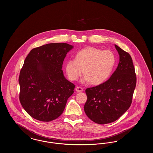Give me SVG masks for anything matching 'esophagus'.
Masks as SVG:
<instances>
[{"instance_id": "34e87169", "label": "esophagus", "mask_w": 153, "mask_h": 153, "mask_svg": "<svg viewBox=\"0 0 153 153\" xmlns=\"http://www.w3.org/2000/svg\"><path fill=\"white\" fill-rule=\"evenodd\" d=\"M76 89V91L79 92L83 91V89H82V88L80 87H77L76 88V89Z\"/></svg>"}]
</instances>
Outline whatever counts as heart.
<instances>
[{"label":"heart","mask_w":153,"mask_h":153,"mask_svg":"<svg viewBox=\"0 0 153 153\" xmlns=\"http://www.w3.org/2000/svg\"><path fill=\"white\" fill-rule=\"evenodd\" d=\"M115 62V56L112 51L88 47L77 52L75 59L67 61L66 72L70 80L74 81L84 72L82 82L91 81V84L97 85L109 77Z\"/></svg>","instance_id":"b5f03b06"}]
</instances>
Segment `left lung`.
<instances>
[{
	"label": "left lung",
	"mask_w": 153,
	"mask_h": 153,
	"mask_svg": "<svg viewBox=\"0 0 153 153\" xmlns=\"http://www.w3.org/2000/svg\"><path fill=\"white\" fill-rule=\"evenodd\" d=\"M115 47L119 55L115 71L105 82L85 90L84 111L91 120L100 124L115 122L130 108L136 87L131 56L116 45Z\"/></svg>",
	"instance_id": "8db88e82"
}]
</instances>
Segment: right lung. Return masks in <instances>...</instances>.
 I'll list each match as a JSON object with an SVG mask.
<instances>
[{
  "label": "right lung",
  "mask_w": 153,
  "mask_h": 153,
  "mask_svg": "<svg viewBox=\"0 0 153 153\" xmlns=\"http://www.w3.org/2000/svg\"><path fill=\"white\" fill-rule=\"evenodd\" d=\"M73 48L66 43L46 44L32 49L19 77V100L30 116L51 122L59 117L75 85L66 80L62 70L68 52Z\"/></svg>",
  "instance_id": "right-lung-1"
}]
</instances>
